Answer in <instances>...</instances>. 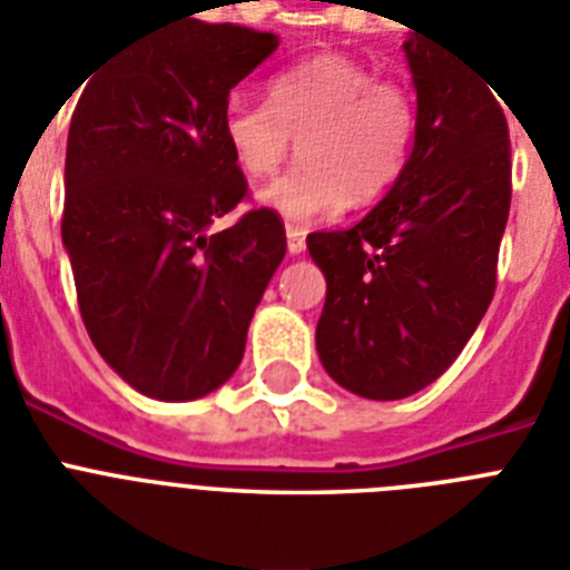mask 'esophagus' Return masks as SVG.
Returning <instances> with one entry per match:
<instances>
[{
  "label": "esophagus",
  "mask_w": 570,
  "mask_h": 570,
  "mask_svg": "<svg viewBox=\"0 0 570 570\" xmlns=\"http://www.w3.org/2000/svg\"><path fill=\"white\" fill-rule=\"evenodd\" d=\"M285 238H288V253L291 256H299L306 249V229H299L294 223L285 226Z\"/></svg>",
  "instance_id": "esophagus-1"
}]
</instances>
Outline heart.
Listing matches in <instances>:
<instances>
[{"label": "heart", "mask_w": 570, "mask_h": 570, "mask_svg": "<svg viewBox=\"0 0 570 570\" xmlns=\"http://www.w3.org/2000/svg\"><path fill=\"white\" fill-rule=\"evenodd\" d=\"M414 102L397 81L373 79L350 55H314L267 81V102L232 97L223 140L247 179L279 170L299 140L294 170L258 190L288 220H321L371 203L400 176L414 140Z\"/></svg>", "instance_id": "heart-1"}]
</instances>
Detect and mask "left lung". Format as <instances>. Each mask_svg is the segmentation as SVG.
<instances>
[{
  "label": "left lung",
  "instance_id": "1",
  "mask_svg": "<svg viewBox=\"0 0 570 570\" xmlns=\"http://www.w3.org/2000/svg\"><path fill=\"white\" fill-rule=\"evenodd\" d=\"M414 147L380 206L312 232L326 276L317 356L341 389L403 400L456 362L498 285L512 161L503 108L471 63L414 35Z\"/></svg>",
  "mask_w": 570,
  "mask_h": 570
}]
</instances>
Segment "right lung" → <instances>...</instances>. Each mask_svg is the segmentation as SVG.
Wrapping results in <instances>:
<instances>
[{
	"instance_id": "right-lung-1",
	"label": "right lung",
	"mask_w": 570,
	"mask_h": 570,
	"mask_svg": "<svg viewBox=\"0 0 570 570\" xmlns=\"http://www.w3.org/2000/svg\"><path fill=\"white\" fill-rule=\"evenodd\" d=\"M279 47L232 22L161 26L81 90L63 164L61 238L99 356L153 400L181 403L238 371L285 226L253 208L223 140L229 90Z\"/></svg>"
}]
</instances>
